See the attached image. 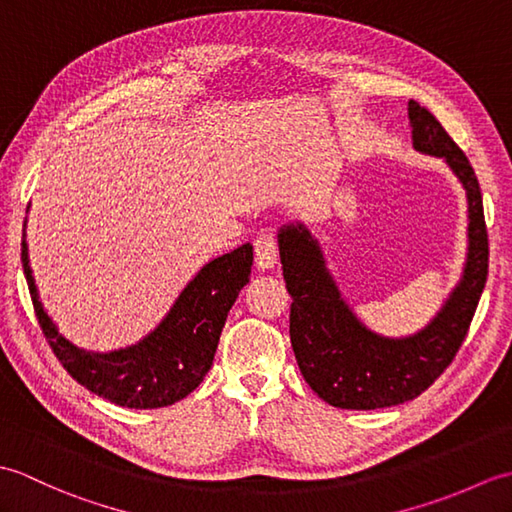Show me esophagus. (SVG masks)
Masks as SVG:
<instances>
[{
	"mask_svg": "<svg viewBox=\"0 0 512 512\" xmlns=\"http://www.w3.org/2000/svg\"><path fill=\"white\" fill-rule=\"evenodd\" d=\"M255 246V262L262 270L275 268L279 259V244L275 233H259L253 242Z\"/></svg>",
	"mask_w": 512,
	"mask_h": 512,
	"instance_id": "esophagus-1",
	"label": "esophagus"
}]
</instances>
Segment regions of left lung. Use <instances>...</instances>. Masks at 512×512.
<instances>
[{
    "label": "left lung",
    "instance_id": "obj_1",
    "mask_svg": "<svg viewBox=\"0 0 512 512\" xmlns=\"http://www.w3.org/2000/svg\"><path fill=\"white\" fill-rule=\"evenodd\" d=\"M413 147L442 158L469 200V253L460 284L427 328L405 339L372 332L341 297L319 242L303 224L279 231V257L292 297L290 341L314 394L341 409H383L436 383L466 339L488 277V233L480 182L469 158L427 107L409 101Z\"/></svg>",
    "mask_w": 512,
    "mask_h": 512
}]
</instances>
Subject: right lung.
<instances>
[{
    "label": "right lung",
    "mask_w": 512,
    "mask_h": 512,
    "mask_svg": "<svg viewBox=\"0 0 512 512\" xmlns=\"http://www.w3.org/2000/svg\"><path fill=\"white\" fill-rule=\"evenodd\" d=\"M21 266L41 332L76 383L114 405L158 409L187 398L211 369L228 310L250 279L253 246L244 244L206 264L154 332L125 350L105 354L70 343L43 310L28 264L26 235L21 237Z\"/></svg>",
    "instance_id": "add662e5"
}]
</instances>
